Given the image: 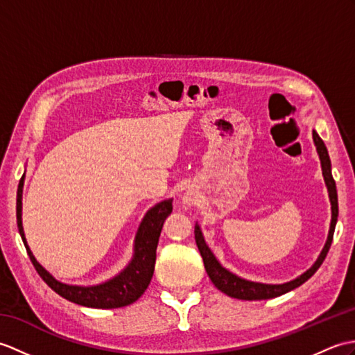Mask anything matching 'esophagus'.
<instances>
[{
	"label": "esophagus",
	"instance_id": "obj_1",
	"mask_svg": "<svg viewBox=\"0 0 355 355\" xmlns=\"http://www.w3.org/2000/svg\"><path fill=\"white\" fill-rule=\"evenodd\" d=\"M186 202H189V200H186Z\"/></svg>",
	"mask_w": 355,
	"mask_h": 355
}]
</instances>
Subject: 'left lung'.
Instances as JSON below:
<instances>
[{"label": "left lung", "instance_id": "8db88e82", "mask_svg": "<svg viewBox=\"0 0 355 355\" xmlns=\"http://www.w3.org/2000/svg\"><path fill=\"white\" fill-rule=\"evenodd\" d=\"M313 140H315L316 150H318L319 159H320V164H322V174L325 178V184L328 187L329 201H331L333 216H331V227H329V233H328V241L324 246L322 252H320L319 259L316 260L315 265H313L307 272H304L301 277L293 279V282H291V283H284V284H261V283H252V282H248V279L239 278L234 274H232V272H228L225 268H222L219 265V261L215 259V255H213V252L209 250V246L205 245L200 227L195 225V241L198 245V250H200V252H201V257L204 261L205 270H207V275L210 277L211 283L215 284L220 292H224L225 295L232 296V298L246 300V301L277 298V296L291 292V291L296 289V287H300L301 284L306 283L310 277L315 275V272L324 263L327 254L329 251V246H331V242H333L336 222H337V216H339V204H337L336 181L331 174V162H329L327 146L324 144V140L319 137L316 131H313Z\"/></svg>", "mask_w": 355, "mask_h": 355}]
</instances>
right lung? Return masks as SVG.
<instances>
[{"label":"right lung","instance_id":"add662e5","mask_svg":"<svg viewBox=\"0 0 355 355\" xmlns=\"http://www.w3.org/2000/svg\"><path fill=\"white\" fill-rule=\"evenodd\" d=\"M22 186L24 175L19 180L18 193H16V220H18L19 234L22 237L24 245H26V250L28 252V257L33 263V266L37 270L40 278H42L55 293H59L64 300H68L71 302L92 309L123 307L128 306V304H133L144 295L148 284L151 283V278L154 274L155 251H157V243L163 228V222L166 220V218L172 213V200L163 201L151 210H148L136 236L135 257L127 266V269H123V272H121L118 277H114L110 282H107L104 284L92 287H80L68 286L57 282V279L49 275L36 261V259L33 257L22 230Z\"/></svg>","mask_w":355,"mask_h":355}]
</instances>
